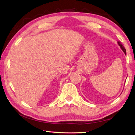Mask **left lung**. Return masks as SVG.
Segmentation results:
<instances>
[{"mask_svg": "<svg viewBox=\"0 0 135 135\" xmlns=\"http://www.w3.org/2000/svg\"><path fill=\"white\" fill-rule=\"evenodd\" d=\"M118 45H119V46H120L121 48H122V49L123 50V51L124 52V54H126V49L124 48V47L123 46V45L120 42H118Z\"/></svg>", "mask_w": 135, "mask_h": 135, "instance_id": "left-lung-1", "label": "left lung"}]
</instances>
